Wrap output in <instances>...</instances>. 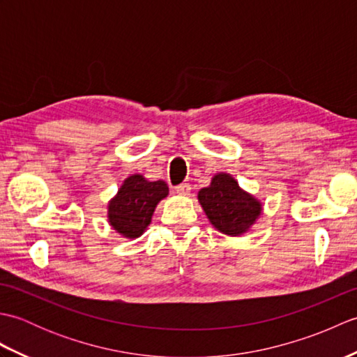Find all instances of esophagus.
<instances>
[{"instance_id": "34e87169", "label": "esophagus", "mask_w": 357, "mask_h": 357, "mask_svg": "<svg viewBox=\"0 0 357 357\" xmlns=\"http://www.w3.org/2000/svg\"><path fill=\"white\" fill-rule=\"evenodd\" d=\"M190 190H192V187H190V184H187V183L181 184V185H178L176 188H174V192H176L178 195H183V196H188V195H190Z\"/></svg>"}]
</instances>
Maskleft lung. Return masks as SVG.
<instances>
[{
	"label": "left lung",
	"instance_id": "1",
	"mask_svg": "<svg viewBox=\"0 0 357 357\" xmlns=\"http://www.w3.org/2000/svg\"><path fill=\"white\" fill-rule=\"evenodd\" d=\"M198 201L210 224L227 236L247 233L262 213V202L242 190L229 173H216L198 192Z\"/></svg>",
	"mask_w": 357,
	"mask_h": 357
}]
</instances>
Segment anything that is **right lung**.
I'll return each mask as SVG.
<instances>
[{"instance_id": "1", "label": "right lung", "mask_w": 357, "mask_h": 357, "mask_svg": "<svg viewBox=\"0 0 357 357\" xmlns=\"http://www.w3.org/2000/svg\"><path fill=\"white\" fill-rule=\"evenodd\" d=\"M169 187L164 181H149L132 174L109 201L107 219L113 230L123 238L136 239L146 231L159 201L167 198Z\"/></svg>"}]
</instances>
